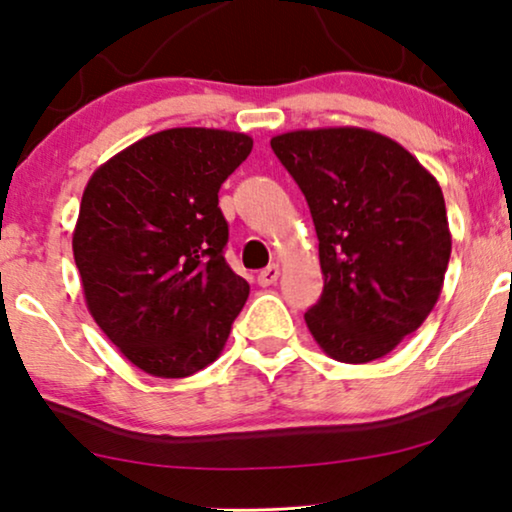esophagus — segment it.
I'll return each mask as SVG.
<instances>
[{"label": "esophagus", "mask_w": 512, "mask_h": 512, "mask_svg": "<svg viewBox=\"0 0 512 512\" xmlns=\"http://www.w3.org/2000/svg\"><path fill=\"white\" fill-rule=\"evenodd\" d=\"M279 265L277 263H272V265H268V268L265 270H261V275H258V284L261 286H272L279 279Z\"/></svg>", "instance_id": "34e87169"}]
</instances>
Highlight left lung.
I'll return each mask as SVG.
<instances>
[{"instance_id": "8db88e82", "label": "left lung", "mask_w": 512, "mask_h": 512, "mask_svg": "<svg viewBox=\"0 0 512 512\" xmlns=\"http://www.w3.org/2000/svg\"><path fill=\"white\" fill-rule=\"evenodd\" d=\"M272 151L303 191L319 237L324 293L305 312L312 338L342 363L387 356L436 307L452 233L438 181L375 130H291Z\"/></svg>"}]
</instances>
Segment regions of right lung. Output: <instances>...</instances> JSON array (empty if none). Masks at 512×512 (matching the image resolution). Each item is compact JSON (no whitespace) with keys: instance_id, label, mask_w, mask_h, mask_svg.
<instances>
[{"instance_id":"obj_1","label":"right lung","mask_w":512,"mask_h":512,"mask_svg":"<svg viewBox=\"0 0 512 512\" xmlns=\"http://www.w3.org/2000/svg\"><path fill=\"white\" fill-rule=\"evenodd\" d=\"M254 139L170 128L125 146L88 179L72 249L95 324L153 377H188L216 361L249 298L223 258L219 188Z\"/></svg>"}]
</instances>
